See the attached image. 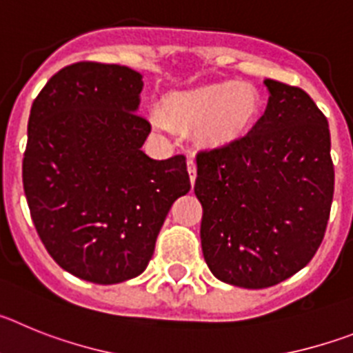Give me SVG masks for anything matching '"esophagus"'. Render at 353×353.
I'll list each match as a JSON object with an SVG mask.
<instances>
[{"label": "esophagus", "instance_id": "obj_1", "mask_svg": "<svg viewBox=\"0 0 353 353\" xmlns=\"http://www.w3.org/2000/svg\"><path fill=\"white\" fill-rule=\"evenodd\" d=\"M187 170H189V176H191V183L196 182V162L192 159L187 161Z\"/></svg>", "mask_w": 353, "mask_h": 353}]
</instances>
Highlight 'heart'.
I'll use <instances>...</instances> for the list:
<instances>
[{
	"label": "heart",
	"mask_w": 353,
	"mask_h": 353,
	"mask_svg": "<svg viewBox=\"0 0 353 353\" xmlns=\"http://www.w3.org/2000/svg\"><path fill=\"white\" fill-rule=\"evenodd\" d=\"M258 104L254 88L235 81H221L176 93L168 101L166 113L176 123L203 121L205 138L210 141H230L251 127Z\"/></svg>",
	"instance_id": "b5f03b06"
}]
</instances>
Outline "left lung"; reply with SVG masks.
<instances>
[{
    "label": "left lung",
    "instance_id": "8db88e82",
    "mask_svg": "<svg viewBox=\"0 0 353 353\" xmlns=\"http://www.w3.org/2000/svg\"><path fill=\"white\" fill-rule=\"evenodd\" d=\"M265 86L269 104L254 129L196 155L205 261L217 279L251 290L313 260L334 196L327 118L304 90Z\"/></svg>",
    "mask_w": 353,
    "mask_h": 353
}]
</instances>
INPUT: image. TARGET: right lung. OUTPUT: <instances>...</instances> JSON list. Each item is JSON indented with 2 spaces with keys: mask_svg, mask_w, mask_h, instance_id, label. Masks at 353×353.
<instances>
[{
  "mask_svg": "<svg viewBox=\"0 0 353 353\" xmlns=\"http://www.w3.org/2000/svg\"><path fill=\"white\" fill-rule=\"evenodd\" d=\"M139 72L79 61L56 72L28 120L23 185L52 260L72 276L114 285L139 276L174 199L191 180L183 155L141 150Z\"/></svg>",
  "mask_w": 353,
  "mask_h": 353,
  "instance_id": "add662e5",
  "label": "right lung"
}]
</instances>
